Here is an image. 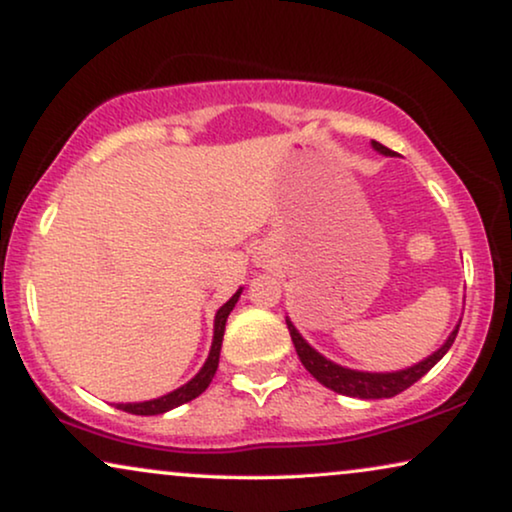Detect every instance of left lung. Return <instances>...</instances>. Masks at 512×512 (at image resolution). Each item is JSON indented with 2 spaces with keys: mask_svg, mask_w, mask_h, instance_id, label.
Masks as SVG:
<instances>
[{
  "mask_svg": "<svg viewBox=\"0 0 512 512\" xmlns=\"http://www.w3.org/2000/svg\"><path fill=\"white\" fill-rule=\"evenodd\" d=\"M373 149L384 153V156H394V151L382 146L380 142H373ZM286 326H289L293 347H296L298 359L303 366L310 370L312 377L324 384V387L333 389L335 394L342 396H354V398H391L396 394H401L408 387H412L417 380L429 373V370L436 366V363L443 359L447 354V349L452 347L454 338H457L459 326L450 333V338L445 340V345L433 352L429 359L415 363V366L405 368V370H396V373H363V370H352V368H342L338 363L328 361L326 356H321L317 349H312L307 342L303 340V335L296 331V326L286 319Z\"/></svg>",
  "mask_w": 512,
  "mask_h": 512,
  "instance_id": "1",
  "label": "left lung"
}]
</instances>
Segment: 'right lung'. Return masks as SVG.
<instances>
[{
	"label": "right lung",
	"instance_id": "1",
	"mask_svg": "<svg viewBox=\"0 0 512 512\" xmlns=\"http://www.w3.org/2000/svg\"><path fill=\"white\" fill-rule=\"evenodd\" d=\"M240 293H242V289H237L235 296L230 298L228 303H223L219 307V312H216L212 349H209V356H207L205 366L200 368V373L195 375L191 382H186L184 387L170 391V394H167V396L153 398V401H144V403H116V408L123 410V412H130V415H163V412H167V410L179 408V405H184L188 401H193V398H198L202 391L209 387V382H212L216 368H219V354H221L223 331H226V319H228V314L233 312V307L237 303V298H240Z\"/></svg>",
	"mask_w": 512,
	"mask_h": 512
}]
</instances>
